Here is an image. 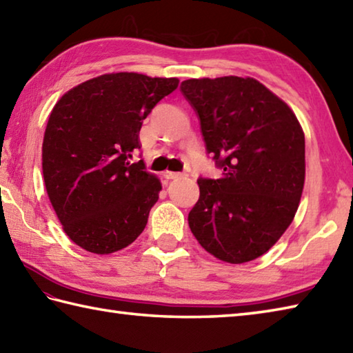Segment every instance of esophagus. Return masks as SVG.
Wrapping results in <instances>:
<instances>
[{"instance_id": "esophagus-1", "label": "esophagus", "mask_w": 353, "mask_h": 353, "mask_svg": "<svg viewBox=\"0 0 353 353\" xmlns=\"http://www.w3.org/2000/svg\"><path fill=\"white\" fill-rule=\"evenodd\" d=\"M183 174L182 172H174V171H165L163 177L168 179V181H172V179H181Z\"/></svg>"}]
</instances>
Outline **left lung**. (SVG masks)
I'll return each instance as SVG.
<instances>
[{
  "label": "left lung",
  "mask_w": 353,
  "mask_h": 353,
  "mask_svg": "<svg viewBox=\"0 0 353 353\" xmlns=\"http://www.w3.org/2000/svg\"><path fill=\"white\" fill-rule=\"evenodd\" d=\"M181 92L222 170L220 179L197 181L191 232L219 260L246 263L271 250L299 210L305 133L288 103L254 78L188 79Z\"/></svg>",
  "instance_id": "left-lung-1"
}]
</instances>
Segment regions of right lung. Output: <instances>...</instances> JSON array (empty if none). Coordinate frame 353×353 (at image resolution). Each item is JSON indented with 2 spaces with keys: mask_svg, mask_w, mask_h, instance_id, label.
<instances>
[{
  "mask_svg": "<svg viewBox=\"0 0 353 353\" xmlns=\"http://www.w3.org/2000/svg\"><path fill=\"white\" fill-rule=\"evenodd\" d=\"M177 78L110 73L62 96L48 117L43 174L48 199L72 241L112 254L141 236L162 185L131 163L142 122L174 92Z\"/></svg>",
  "mask_w": 353,
  "mask_h": 353,
  "instance_id": "add662e5",
  "label": "right lung"
}]
</instances>
